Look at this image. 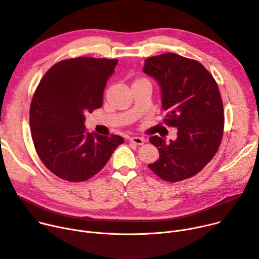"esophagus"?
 <instances>
[{"label":"esophagus","mask_w":259,"mask_h":259,"mask_svg":"<svg viewBox=\"0 0 259 259\" xmlns=\"http://www.w3.org/2000/svg\"><path fill=\"white\" fill-rule=\"evenodd\" d=\"M129 142L130 143H133V144H135V145H137V146H142V145H144L145 144V139H143V137H131V139L129 140Z\"/></svg>","instance_id":"34e87169"}]
</instances>
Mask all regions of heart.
<instances>
[{
    "instance_id": "heart-1",
    "label": "heart",
    "mask_w": 259,
    "mask_h": 259,
    "mask_svg": "<svg viewBox=\"0 0 259 259\" xmlns=\"http://www.w3.org/2000/svg\"><path fill=\"white\" fill-rule=\"evenodd\" d=\"M143 81H146V82H149L146 78H137L136 80H135V82H143Z\"/></svg>"
}]
</instances>
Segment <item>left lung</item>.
I'll use <instances>...</instances> for the list:
<instances>
[{
  "label": "left lung",
  "instance_id": "8db88e82",
  "mask_svg": "<svg viewBox=\"0 0 259 259\" xmlns=\"http://www.w3.org/2000/svg\"><path fill=\"white\" fill-rule=\"evenodd\" d=\"M144 72L161 88L163 123L178 129L174 142L150 137L159 159L148 166L164 181L191 178L213 158L223 139L224 108L218 84L199 61L174 53L147 58Z\"/></svg>",
  "mask_w": 259,
  "mask_h": 259
}]
</instances>
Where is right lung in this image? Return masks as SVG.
<instances>
[{
    "mask_svg": "<svg viewBox=\"0 0 259 259\" xmlns=\"http://www.w3.org/2000/svg\"><path fill=\"white\" fill-rule=\"evenodd\" d=\"M117 59L76 57L57 62L40 80L30 105L32 141L38 157L57 177L91 179L124 143L119 135L90 133L84 113L103 104V91Z\"/></svg>",
    "mask_w": 259,
    "mask_h": 259,
    "instance_id": "obj_1",
    "label": "right lung"
}]
</instances>
